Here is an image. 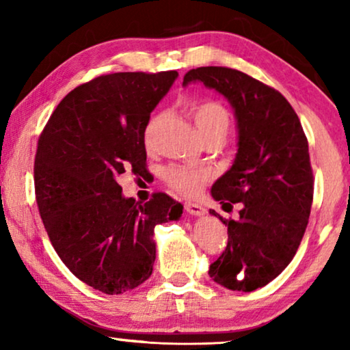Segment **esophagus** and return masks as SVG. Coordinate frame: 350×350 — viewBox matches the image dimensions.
<instances>
[{"mask_svg":"<svg viewBox=\"0 0 350 350\" xmlns=\"http://www.w3.org/2000/svg\"><path fill=\"white\" fill-rule=\"evenodd\" d=\"M185 210L189 215H194V217H204V215L207 213V210H205L202 205L194 204V202H186L185 204Z\"/></svg>","mask_w":350,"mask_h":350,"instance_id":"obj_1","label":"esophagus"}]
</instances>
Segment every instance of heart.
<instances>
[{"instance_id":"obj_1","label":"heart","mask_w":350,"mask_h":350,"mask_svg":"<svg viewBox=\"0 0 350 350\" xmlns=\"http://www.w3.org/2000/svg\"><path fill=\"white\" fill-rule=\"evenodd\" d=\"M189 113L196 124V129L204 140L213 137H226L229 129V114L219 103L199 102L191 107ZM162 126H164V114L162 113L154 114L148 121L145 132H143V142H145L148 150H152L156 146ZM164 178L178 193L194 196L202 189L205 180H207V174L202 170L191 169V167L172 165L164 172Z\"/></svg>"}]
</instances>
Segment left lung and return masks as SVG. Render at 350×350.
I'll return each mask as SVG.
<instances>
[{
    "instance_id": "1",
    "label": "left lung",
    "mask_w": 350,
    "mask_h": 350,
    "mask_svg": "<svg viewBox=\"0 0 350 350\" xmlns=\"http://www.w3.org/2000/svg\"><path fill=\"white\" fill-rule=\"evenodd\" d=\"M191 83L221 94L236 116V159L213 183L212 198L242 208L237 219L210 210L228 226V247L208 275L248 293L290 265L308 228L314 196L308 138L284 95L242 71L200 66L185 75V88Z\"/></svg>"
}]
</instances>
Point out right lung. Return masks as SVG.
Wrapping results in <instances>:
<instances>
[{"instance_id":"obj_1","label":"right lung","mask_w":350,"mask_h":350,"mask_svg":"<svg viewBox=\"0 0 350 350\" xmlns=\"http://www.w3.org/2000/svg\"><path fill=\"white\" fill-rule=\"evenodd\" d=\"M176 71L98 76L66 95L42 131L36 202L57 255L92 288L121 295L152 274L154 228L183 205L164 193L124 198L119 178L146 165L143 132Z\"/></svg>"}]
</instances>
